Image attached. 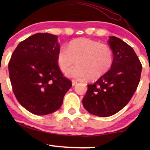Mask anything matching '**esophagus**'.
Masks as SVG:
<instances>
[{
    "label": "esophagus",
    "mask_w": 150,
    "mask_h": 150,
    "mask_svg": "<svg viewBox=\"0 0 150 150\" xmlns=\"http://www.w3.org/2000/svg\"><path fill=\"white\" fill-rule=\"evenodd\" d=\"M77 83H78V82H77L76 81H75V80H72V86H75V85H76Z\"/></svg>",
    "instance_id": "obj_1"
}]
</instances>
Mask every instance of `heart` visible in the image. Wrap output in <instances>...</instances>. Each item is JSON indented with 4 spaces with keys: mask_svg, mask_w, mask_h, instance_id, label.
I'll use <instances>...</instances> for the list:
<instances>
[{
    "mask_svg": "<svg viewBox=\"0 0 150 150\" xmlns=\"http://www.w3.org/2000/svg\"><path fill=\"white\" fill-rule=\"evenodd\" d=\"M76 61L77 64L68 69ZM113 53L108 45L81 38L69 42L67 48L62 47L57 54V64L62 72L69 78L96 79L111 67Z\"/></svg>",
    "mask_w": 150,
    "mask_h": 150,
    "instance_id": "b5f03b06",
    "label": "heart"
}]
</instances>
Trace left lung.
<instances>
[{"mask_svg":"<svg viewBox=\"0 0 150 150\" xmlns=\"http://www.w3.org/2000/svg\"><path fill=\"white\" fill-rule=\"evenodd\" d=\"M112 50L111 68L93 83L88 85L83 99L84 108L99 117H109L121 110L131 100L139 83L142 66L134 50L125 42L110 36Z\"/></svg>","mask_w":150,"mask_h":150,"instance_id":"left-lung-1","label":"left lung"}]
</instances>
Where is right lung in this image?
<instances>
[{"label": "right lung", "mask_w": 150, "mask_h": 150, "mask_svg": "<svg viewBox=\"0 0 150 150\" xmlns=\"http://www.w3.org/2000/svg\"><path fill=\"white\" fill-rule=\"evenodd\" d=\"M59 48L57 35L36 33L19 43L8 63L16 99L24 108L37 115L59 110L72 86L57 64Z\"/></svg>", "instance_id": "add662e5"}]
</instances>
